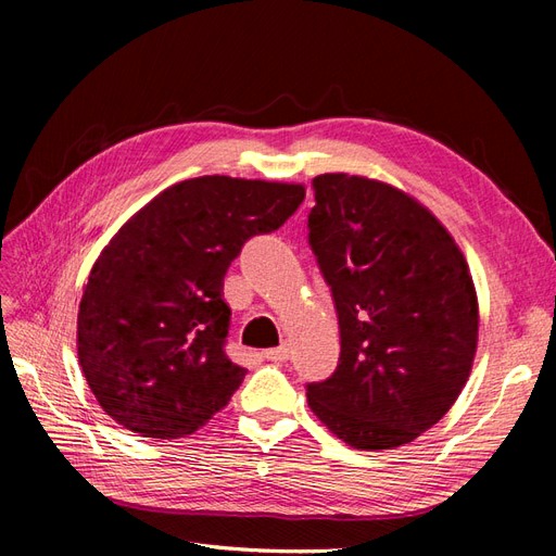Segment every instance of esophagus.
<instances>
[{
	"label": "esophagus",
	"mask_w": 556,
	"mask_h": 556,
	"mask_svg": "<svg viewBox=\"0 0 556 556\" xmlns=\"http://www.w3.org/2000/svg\"><path fill=\"white\" fill-rule=\"evenodd\" d=\"M264 357H266L268 362H274V364H282V362L290 359V348H288V345L271 348V350L264 352Z\"/></svg>",
	"instance_id": "obj_1"
}]
</instances>
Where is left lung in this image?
I'll use <instances>...</instances> for the list:
<instances>
[{"instance_id":"obj_1","label":"left lung","mask_w":556,"mask_h":556,"mask_svg":"<svg viewBox=\"0 0 556 556\" xmlns=\"http://www.w3.org/2000/svg\"><path fill=\"white\" fill-rule=\"evenodd\" d=\"M308 243L339 313L341 357L308 406L357 450L415 441L452 408L473 368L478 294L459 245L390 182L313 178Z\"/></svg>"}]
</instances>
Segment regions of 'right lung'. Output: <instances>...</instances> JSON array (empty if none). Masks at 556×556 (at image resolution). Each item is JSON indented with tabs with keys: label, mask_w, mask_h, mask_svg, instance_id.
Masks as SVG:
<instances>
[{
	"label": "right lung",
	"mask_w": 556,
	"mask_h": 556,
	"mask_svg": "<svg viewBox=\"0 0 556 556\" xmlns=\"http://www.w3.org/2000/svg\"><path fill=\"white\" fill-rule=\"evenodd\" d=\"M304 197L301 182L199 176L117 229L83 288L76 331L83 376L117 425L182 439L227 406L245 368L225 355V274Z\"/></svg>",
	"instance_id": "right-lung-1"
}]
</instances>
